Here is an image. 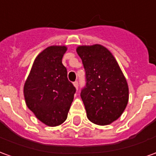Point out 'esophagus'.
Masks as SVG:
<instances>
[{
    "instance_id": "esophagus-1",
    "label": "esophagus",
    "mask_w": 156,
    "mask_h": 156,
    "mask_svg": "<svg viewBox=\"0 0 156 156\" xmlns=\"http://www.w3.org/2000/svg\"><path fill=\"white\" fill-rule=\"evenodd\" d=\"M73 85H74V87L76 88V89H78V82L75 81L74 83H73Z\"/></svg>"
}]
</instances>
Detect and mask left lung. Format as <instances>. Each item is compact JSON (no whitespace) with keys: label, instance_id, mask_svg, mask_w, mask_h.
<instances>
[{"label":"left lung","instance_id":"8db88e82","mask_svg":"<svg viewBox=\"0 0 156 156\" xmlns=\"http://www.w3.org/2000/svg\"><path fill=\"white\" fill-rule=\"evenodd\" d=\"M76 51L86 73L81 98L87 117L97 125L112 123L127 107L129 92L126 78L114 55L103 45H79Z\"/></svg>","mask_w":156,"mask_h":156}]
</instances>
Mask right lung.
Here are the masks:
<instances>
[{
  "label": "right lung",
  "mask_w": 156,
  "mask_h": 156,
  "mask_svg": "<svg viewBox=\"0 0 156 156\" xmlns=\"http://www.w3.org/2000/svg\"><path fill=\"white\" fill-rule=\"evenodd\" d=\"M67 50L66 45H51L40 52L23 86L28 108L49 127L66 121L76 92L62 62Z\"/></svg>",
  "instance_id": "add662e5"
}]
</instances>
